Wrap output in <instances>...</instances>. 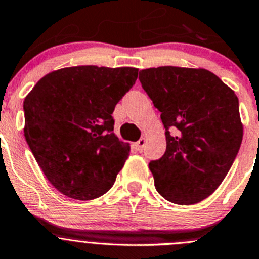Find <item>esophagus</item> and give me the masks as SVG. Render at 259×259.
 I'll return each instance as SVG.
<instances>
[{
  "instance_id": "34e87169",
  "label": "esophagus",
  "mask_w": 259,
  "mask_h": 259,
  "mask_svg": "<svg viewBox=\"0 0 259 259\" xmlns=\"http://www.w3.org/2000/svg\"><path fill=\"white\" fill-rule=\"evenodd\" d=\"M146 143H147L146 138H141V139L135 143V148H137L138 151H143L144 147H146Z\"/></svg>"
}]
</instances>
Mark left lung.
I'll list each match as a JSON object with an SVG mask.
<instances>
[{
    "instance_id": "1",
    "label": "left lung",
    "mask_w": 259,
    "mask_h": 259,
    "mask_svg": "<svg viewBox=\"0 0 259 259\" xmlns=\"http://www.w3.org/2000/svg\"><path fill=\"white\" fill-rule=\"evenodd\" d=\"M139 80L166 129V152L149 162L157 192L175 204L206 199L243 141L238 97L204 69L151 67L139 71Z\"/></svg>"
}]
</instances>
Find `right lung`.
Listing matches in <instances>:
<instances>
[{
	"mask_svg": "<svg viewBox=\"0 0 259 259\" xmlns=\"http://www.w3.org/2000/svg\"><path fill=\"white\" fill-rule=\"evenodd\" d=\"M137 78L134 67H65L43 76L25 97L26 143L64 195L91 200L113 185L130 146L112 133V112Z\"/></svg>",
	"mask_w": 259,
	"mask_h": 259,
	"instance_id": "1",
	"label": "right lung"
}]
</instances>
